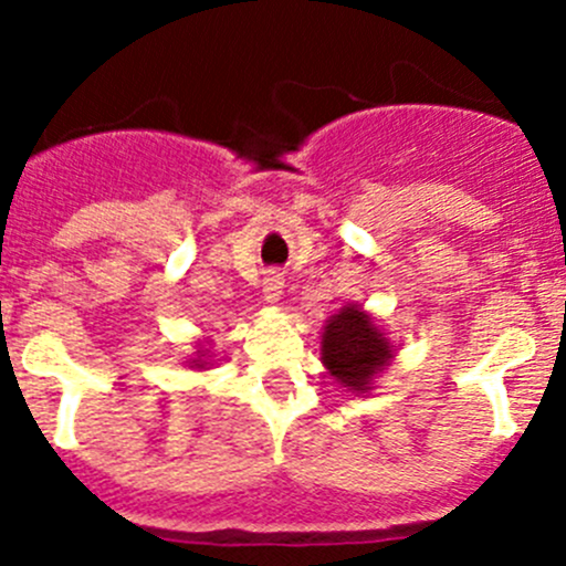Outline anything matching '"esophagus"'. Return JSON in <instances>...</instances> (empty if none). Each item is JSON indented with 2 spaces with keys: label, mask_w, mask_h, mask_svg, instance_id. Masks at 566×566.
I'll use <instances>...</instances> for the list:
<instances>
[{
  "label": "esophagus",
  "mask_w": 566,
  "mask_h": 566,
  "mask_svg": "<svg viewBox=\"0 0 566 566\" xmlns=\"http://www.w3.org/2000/svg\"><path fill=\"white\" fill-rule=\"evenodd\" d=\"M282 293L284 279L279 276V273H268V276L262 279V298H265L268 304H279V301H282Z\"/></svg>",
  "instance_id": "34e87169"
}]
</instances>
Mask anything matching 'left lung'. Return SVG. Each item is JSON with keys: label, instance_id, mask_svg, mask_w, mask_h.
Masks as SVG:
<instances>
[{"label": "left lung", "instance_id": "obj_1", "mask_svg": "<svg viewBox=\"0 0 566 566\" xmlns=\"http://www.w3.org/2000/svg\"><path fill=\"white\" fill-rule=\"evenodd\" d=\"M397 345L361 304H345L331 315L319 336V361L339 389L364 397L391 364Z\"/></svg>", "mask_w": 566, "mask_h": 566}]
</instances>
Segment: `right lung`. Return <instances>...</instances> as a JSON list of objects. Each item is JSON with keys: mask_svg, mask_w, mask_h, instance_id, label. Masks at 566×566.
<instances>
[{"mask_svg": "<svg viewBox=\"0 0 566 566\" xmlns=\"http://www.w3.org/2000/svg\"><path fill=\"white\" fill-rule=\"evenodd\" d=\"M186 367H191V369L213 367V361H210V347L205 345V342H197V350H193V356L186 358Z\"/></svg>", "mask_w": 566, "mask_h": 566, "instance_id": "add662e5", "label": "right lung"}]
</instances>
